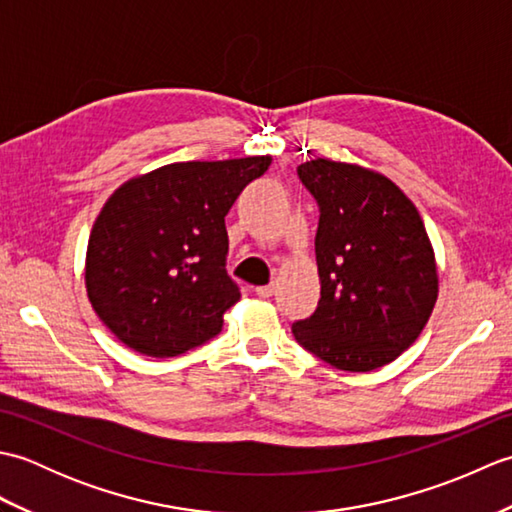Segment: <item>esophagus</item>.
I'll use <instances>...</instances> for the list:
<instances>
[{"mask_svg":"<svg viewBox=\"0 0 512 512\" xmlns=\"http://www.w3.org/2000/svg\"><path fill=\"white\" fill-rule=\"evenodd\" d=\"M273 292H275V284L257 286V288H255V295H257V297H262V299H268L270 295H273Z\"/></svg>","mask_w":512,"mask_h":512,"instance_id":"esophagus-1","label":"esophagus"}]
</instances>
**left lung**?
Wrapping results in <instances>:
<instances>
[{"label":"left lung","instance_id":"1","mask_svg":"<svg viewBox=\"0 0 512 512\" xmlns=\"http://www.w3.org/2000/svg\"><path fill=\"white\" fill-rule=\"evenodd\" d=\"M297 176L319 204V306L292 323L303 350L372 372L407 350L438 299L436 257L416 206L389 178L317 158Z\"/></svg>","mask_w":512,"mask_h":512}]
</instances>
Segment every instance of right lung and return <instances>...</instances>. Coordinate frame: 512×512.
<instances>
[{
	"instance_id": "1",
	"label": "right lung",
	"mask_w": 512,
	"mask_h": 512,
	"mask_svg": "<svg viewBox=\"0 0 512 512\" xmlns=\"http://www.w3.org/2000/svg\"><path fill=\"white\" fill-rule=\"evenodd\" d=\"M270 156L176 162L125 182L96 217L85 257L94 312L132 350L167 358L211 341L239 286L224 217Z\"/></svg>"
}]
</instances>
